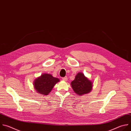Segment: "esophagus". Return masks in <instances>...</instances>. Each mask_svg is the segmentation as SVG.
<instances>
[{
    "label": "esophagus",
    "instance_id": "1",
    "mask_svg": "<svg viewBox=\"0 0 131 131\" xmlns=\"http://www.w3.org/2000/svg\"><path fill=\"white\" fill-rule=\"evenodd\" d=\"M62 80L64 81H68V78L67 77H63L62 78Z\"/></svg>",
    "mask_w": 131,
    "mask_h": 131
}]
</instances>
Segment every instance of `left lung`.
Instances as JSON below:
<instances>
[{
    "label": "left lung",
    "instance_id": "obj_1",
    "mask_svg": "<svg viewBox=\"0 0 131 131\" xmlns=\"http://www.w3.org/2000/svg\"><path fill=\"white\" fill-rule=\"evenodd\" d=\"M74 92L78 95H83L91 92L93 87V82L88 79L82 72L78 73L75 79L71 83Z\"/></svg>",
    "mask_w": 131,
    "mask_h": 131
}]
</instances>
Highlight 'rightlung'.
Returning a JSON list of instances; mask_svg holds the SVG:
<instances>
[{"instance_id": "right-lung-1", "label": "right lung", "mask_w": 131, "mask_h": 131, "mask_svg": "<svg viewBox=\"0 0 131 131\" xmlns=\"http://www.w3.org/2000/svg\"><path fill=\"white\" fill-rule=\"evenodd\" d=\"M59 81V78L53 77L51 74L44 73L35 80L34 87L37 93L47 95Z\"/></svg>"}]
</instances>
